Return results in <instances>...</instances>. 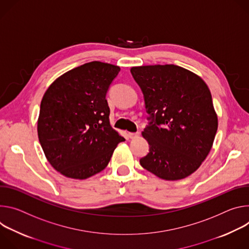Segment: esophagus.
<instances>
[{
	"mask_svg": "<svg viewBox=\"0 0 249 249\" xmlns=\"http://www.w3.org/2000/svg\"><path fill=\"white\" fill-rule=\"evenodd\" d=\"M127 135H128L129 139L133 140V139H136V137H139L140 132H128V133H127Z\"/></svg>",
	"mask_w": 249,
	"mask_h": 249,
	"instance_id": "esophagus-1",
	"label": "esophagus"
}]
</instances>
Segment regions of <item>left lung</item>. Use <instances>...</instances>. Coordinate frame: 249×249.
<instances>
[{
	"instance_id": "left-lung-1",
	"label": "left lung",
	"mask_w": 249,
	"mask_h": 249,
	"mask_svg": "<svg viewBox=\"0 0 249 249\" xmlns=\"http://www.w3.org/2000/svg\"><path fill=\"white\" fill-rule=\"evenodd\" d=\"M151 122L142 132L149 152L141 165L157 177L176 181L194 173L210 153L217 116L205 81L174 64L131 67Z\"/></svg>"
}]
</instances>
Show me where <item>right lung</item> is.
I'll list each match as a JSON object with an SVG mask.
<instances>
[{
  "label": "right lung",
  "mask_w": 249,
  "mask_h": 249,
  "mask_svg": "<svg viewBox=\"0 0 249 249\" xmlns=\"http://www.w3.org/2000/svg\"><path fill=\"white\" fill-rule=\"evenodd\" d=\"M121 68L92 61L59 76L45 91L37 120L40 145L51 166L87 179L108 164L125 140L109 124L106 94Z\"/></svg>",
  "instance_id": "obj_1"
}]
</instances>
